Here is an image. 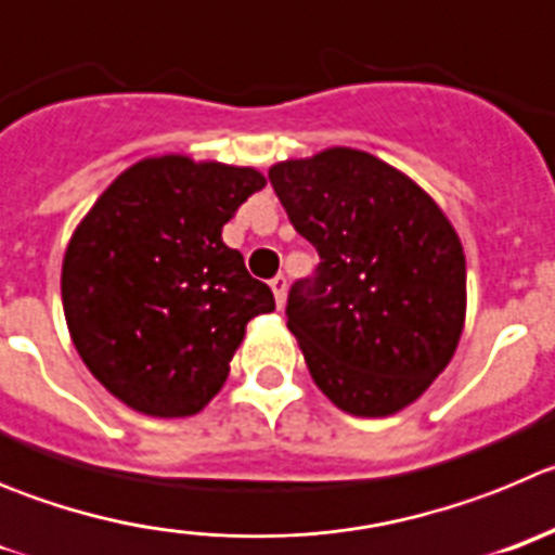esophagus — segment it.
Returning a JSON list of instances; mask_svg holds the SVG:
<instances>
[{"label":"esophagus","mask_w":555,"mask_h":555,"mask_svg":"<svg viewBox=\"0 0 555 555\" xmlns=\"http://www.w3.org/2000/svg\"><path fill=\"white\" fill-rule=\"evenodd\" d=\"M271 289H273V298H276V307H284V298H287V279L284 276H273L271 279Z\"/></svg>","instance_id":"34e87169"}]
</instances>
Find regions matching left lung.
<instances>
[{
  "label": "left lung",
  "mask_w": 555,
  "mask_h": 555,
  "mask_svg": "<svg viewBox=\"0 0 555 555\" xmlns=\"http://www.w3.org/2000/svg\"><path fill=\"white\" fill-rule=\"evenodd\" d=\"M289 223L321 266L289 287L287 328L323 396L357 417H387L453 359L467 309L456 229L406 173L334 146L268 171Z\"/></svg>",
  "instance_id": "1"
}]
</instances>
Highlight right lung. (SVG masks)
I'll return each mask as SVG.
<instances>
[{"instance_id":"1","label":"right lung","mask_w":555,"mask_h":555,"mask_svg":"<svg viewBox=\"0 0 555 555\" xmlns=\"http://www.w3.org/2000/svg\"><path fill=\"white\" fill-rule=\"evenodd\" d=\"M262 188L257 168L146 157L74 229L60 276L68 332L96 382L134 412H202L246 323L276 309L271 287L221 237Z\"/></svg>"}]
</instances>
